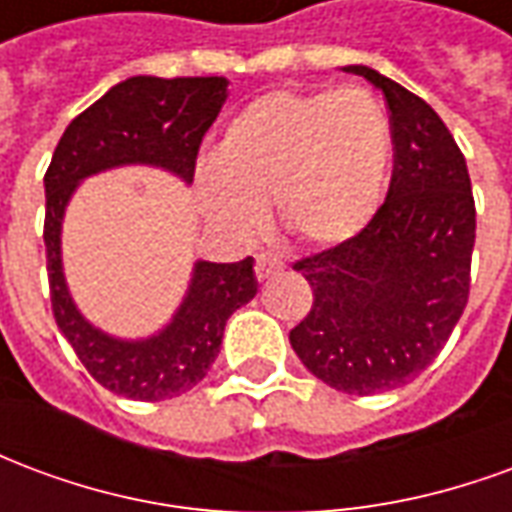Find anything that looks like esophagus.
Here are the masks:
<instances>
[{"label":"esophagus","instance_id":"34e87169","mask_svg":"<svg viewBox=\"0 0 512 512\" xmlns=\"http://www.w3.org/2000/svg\"><path fill=\"white\" fill-rule=\"evenodd\" d=\"M279 271H282V263H279L277 257L268 255V252H263V255H257L255 274H257V279H260V282H263V279L277 277Z\"/></svg>","mask_w":512,"mask_h":512}]
</instances>
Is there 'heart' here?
Wrapping results in <instances>:
<instances>
[{
	"label": "heart",
	"instance_id": "heart-1",
	"mask_svg": "<svg viewBox=\"0 0 512 512\" xmlns=\"http://www.w3.org/2000/svg\"><path fill=\"white\" fill-rule=\"evenodd\" d=\"M389 158V117L362 87L274 90L224 126L200 205L224 233L249 235L271 200L296 244L340 246L376 216Z\"/></svg>",
	"mask_w": 512,
	"mask_h": 512
}]
</instances>
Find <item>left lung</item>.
<instances>
[{
    "instance_id": "left-lung-1",
    "label": "left lung",
    "mask_w": 512,
    "mask_h": 512,
    "mask_svg": "<svg viewBox=\"0 0 512 512\" xmlns=\"http://www.w3.org/2000/svg\"><path fill=\"white\" fill-rule=\"evenodd\" d=\"M389 106L395 169L384 205L351 241L304 257L312 307L290 345L323 384L376 395L425 370L469 301L474 197L466 158L419 95L367 65Z\"/></svg>"
}]
</instances>
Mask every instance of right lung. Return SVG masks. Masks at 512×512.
Listing matches in <instances>:
<instances>
[{
	"mask_svg": "<svg viewBox=\"0 0 512 512\" xmlns=\"http://www.w3.org/2000/svg\"><path fill=\"white\" fill-rule=\"evenodd\" d=\"M227 84L224 76H131L115 84L65 128L43 178V241L54 321L87 373L115 395L153 403L200 384L222 348L230 315L255 299V260H197L172 321L150 337L123 340L87 321L65 282L62 219L68 202L90 175L134 164L158 167L191 183L202 136L227 101Z\"/></svg>",
	"mask_w": 512,
	"mask_h": 512,
	"instance_id": "add662e5",
	"label": "right lung"
}]
</instances>
